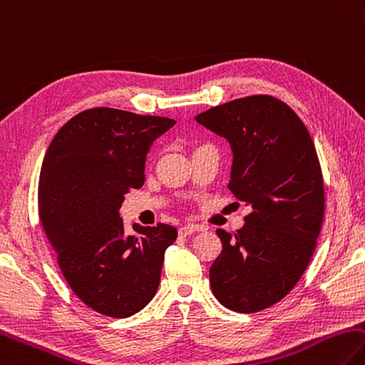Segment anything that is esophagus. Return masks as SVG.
<instances>
[{
	"instance_id": "esophagus-1",
	"label": "esophagus",
	"mask_w": 365,
	"mask_h": 365,
	"mask_svg": "<svg viewBox=\"0 0 365 365\" xmlns=\"http://www.w3.org/2000/svg\"><path fill=\"white\" fill-rule=\"evenodd\" d=\"M201 230H202V227H200V225L187 223V225H183V227L178 228V235L188 236V235H193V233H196V231H201Z\"/></svg>"
}]
</instances>
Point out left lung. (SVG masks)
<instances>
[{"mask_svg":"<svg viewBox=\"0 0 365 365\" xmlns=\"http://www.w3.org/2000/svg\"><path fill=\"white\" fill-rule=\"evenodd\" d=\"M195 119L227 138L228 188L252 209L235 236L217 230L212 292L225 308L255 313L295 287L316 249L324 182L314 143L295 111L271 96L237 98Z\"/></svg>","mask_w":365,"mask_h":365,"instance_id":"left-lung-1","label":"left lung"}]
</instances>
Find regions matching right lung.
<instances>
[{
    "label": "right lung",
    "mask_w": 365,
    "mask_h": 365,
    "mask_svg": "<svg viewBox=\"0 0 365 365\" xmlns=\"http://www.w3.org/2000/svg\"><path fill=\"white\" fill-rule=\"evenodd\" d=\"M174 124L170 118L92 108L62 125L46 151L39 220L68 286L101 314H135L160 286L164 252L177 230L134 223L137 235H125L119 207L129 188L143 185L150 148Z\"/></svg>",
    "instance_id": "right-lung-1"
}]
</instances>
